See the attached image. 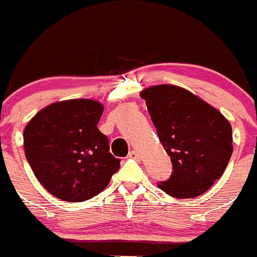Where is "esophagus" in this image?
<instances>
[{"mask_svg":"<svg viewBox=\"0 0 257 257\" xmlns=\"http://www.w3.org/2000/svg\"><path fill=\"white\" fill-rule=\"evenodd\" d=\"M128 158H134V160H139V158H140V154H139V152H136V151H131L130 153H128Z\"/></svg>","mask_w":257,"mask_h":257,"instance_id":"obj_1","label":"esophagus"}]
</instances>
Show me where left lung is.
Here are the masks:
<instances>
[{
    "label": "left lung",
    "instance_id": "obj_1",
    "mask_svg": "<svg viewBox=\"0 0 257 257\" xmlns=\"http://www.w3.org/2000/svg\"><path fill=\"white\" fill-rule=\"evenodd\" d=\"M140 96L174 169L169 180L161 181L158 187L175 198L203 194L221 178L233 153L229 121L179 86H152Z\"/></svg>",
    "mask_w": 257,
    "mask_h": 257
}]
</instances>
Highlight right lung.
Wrapping results in <instances>:
<instances>
[{
	"instance_id": "add662e5",
	"label": "right lung",
	"mask_w": 257,
	"mask_h": 257,
	"mask_svg": "<svg viewBox=\"0 0 257 257\" xmlns=\"http://www.w3.org/2000/svg\"><path fill=\"white\" fill-rule=\"evenodd\" d=\"M104 106L91 99L56 101L24 128V151L42 187L65 202H82L103 192L119 160L97 128Z\"/></svg>"
}]
</instances>
